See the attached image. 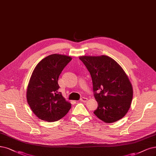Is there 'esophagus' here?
Returning <instances> with one entry per match:
<instances>
[{
  "label": "esophagus",
  "instance_id": "1",
  "mask_svg": "<svg viewBox=\"0 0 156 156\" xmlns=\"http://www.w3.org/2000/svg\"><path fill=\"white\" fill-rule=\"evenodd\" d=\"M80 101H82V102H84V103H86V102H87V101H88V99H87V98H84V97H83V98H80Z\"/></svg>",
  "mask_w": 156,
  "mask_h": 156
}]
</instances>
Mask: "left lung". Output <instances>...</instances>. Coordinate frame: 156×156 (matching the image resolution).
<instances>
[{
	"label": "left lung",
	"mask_w": 156,
	"mask_h": 156,
	"mask_svg": "<svg viewBox=\"0 0 156 156\" xmlns=\"http://www.w3.org/2000/svg\"><path fill=\"white\" fill-rule=\"evenodd\" d=\"M92 79L94 95L98 103L94 114L112 123L124 117L133 98L132 86L123 69L108 56L79 57Z\"/></svg>",
	"instance_id": "left-lung-1"
}]
</instances>
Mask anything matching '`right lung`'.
Wrapping results in <instances>:
<instances>
[{
  "instance_id": "obj_1",
  "label": "right lung",
  "mask_w": 156,
  "mask_h": 156,
  "mask_svg": "<svg viewBox=\"0 0 156 156\" xmlns=\"http://www.w3.org/2000/svg\"><path fill=\"white\" fill-rule=\"evenodd\" d=\"M72 57L52 54L41 60L31 74L27 88V101L34 114L48 122H54L66 115L71 104L58 92V77Z\"/></svg>"
}]
</instances>
